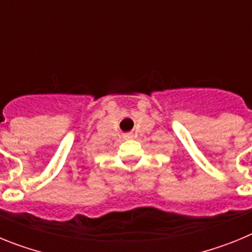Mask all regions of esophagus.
Returning <instances> with one entry per match:
<instances>
[{
  "label": "esophagus",
  "instance_id": "esophagus-1",
  "mask_svg": "<svg viewBox=\"0 0 252 252\" xmlns=\"http://www.w3.org/2000/svg\"><path fill=\"white\" fill-rule=\"evenodd\" d=\"M124 137H125V139H132L133 135H132V133H125Z\"/></svg>",
  "mask_w": 252,
  "mask_h": 252
}]
</instances>
